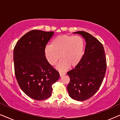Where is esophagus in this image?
<instances>
[{
    "label": "esophagus",
    "instance_id": "34e87169",
    "mask_svg": "<svg viewBox=\"0 0 120 120\" xmlns=\"http://www.w3.org/2000/svg\"><path fill=\"white\" fill-rule=\"evenodd\" d=\"M65 74V73H62V72H60V76L61 77L62 76H63V75H64Z\"/></svg>",
    "mask_w": 120,
    "mask_h": 120
}]
</instances>
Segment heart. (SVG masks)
I'll return each mask as SVG.
<instances>
[{"label":"heart","instance_id":"b5f03b06","mask_svg":"<svg viewBox=\"0 0 120 120\" xmlns=\"http://www.w3.org/2000/svg\"><path fill=\"white\" fill-rule=\"evenodd\" d=\"M85 49V41L78 35H61L55 38L51 45L44 50L46 58L51 65H54L62 58L56 68L64 71L69 67H75L81 61Z\"/></svg>","mask_w":120,"mask_h":120}]
</instances>
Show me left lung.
Instances as JSON below:
<instances>
[{"label":"left lung","instance_id":"8db88e82","mask_svg":"<svg viewBox=\"0 0 120 120\" xmlns=\"http://www.w3.org/2000/svg\"><path fill=\"white\" fill-rule=\"evenodd\" d=\"M73 33L81 35L86 45L81 61L67 73L70 78L67 90L72 99L83 101L93 96L101 87L106 69V57L104 47L96 38L83 31Z\"/></svg>","mask_w":120,"mask_h":120}]
</instances>
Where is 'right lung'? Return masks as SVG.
<instances>
[{
	"instance_id": "add662e5",
	"label": "right lung",
	"mask_w": 120,
	"mask_h": 120,
	"mask_svg": "<svg viewBox=\"0 0 120 120\" xmlns=\"http://www.w3.org/2000/svg\"><path fill=\"white\" fill-rule=\"evenodd\" d=\"M53 32L33 30L23 36L14 50L15 73L19 87L29 97L37 101L51 96L52 86L59 73L49 63L44 50Z\"/></svg>"
}]
</instances>
